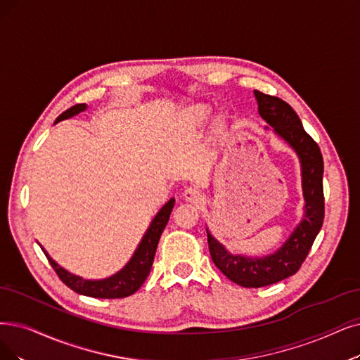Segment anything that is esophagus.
Wrapping results in <instances>:
<instances>
[{"instance_id": "1", "label": "esophagus", "mask_w": 360, "mask_h": 360, "mask_svg": "<svg viewBox=\"0 0 360 360\" xmlns=\"http://www.w3.org/2000/svg\"><path fill=\"white\" fill-rule=\"evenodd\" d=\"M183 196L186 200H189V202H198V200L202 199L204 193L200 192L198 188H188L184 191Z\"/></svg>"}]
</instances>
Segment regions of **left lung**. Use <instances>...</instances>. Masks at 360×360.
Wrapping results in <instances>:
<instances>
[{
  "instance_id": "obj_1",
  "label": "left lung",
  "mask_w": 360,
  "mask_h": 360,
  "mask_svg": "<svg viewBox=\"0 0 360 360\" xmlns=\"http://www.w3.org/2000/svg\"><path fill=\"white\" fill-rule=\"evenodd\" d=\"M254 94L262 118L273 127L276 134L288 141L300 156L306 214L283 247L264 258L232 255L207 230L212 263L227 279L243 288H262L295 275L309 255L325 217L323 158L318 143L306 133L295 110L282 98L258 90Z\"/></svg>"
}]
</instances>
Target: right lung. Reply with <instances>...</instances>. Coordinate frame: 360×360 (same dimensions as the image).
<instances>
[{"label": "right lung", "instance_id": "right-lung-1", "mask_svg": "<svg viewBox=\"0 0 360 360\" xmlns=\"http://www.w3.org/2000/svg\"><path fill=\"white\" fill-rule=\"evenodd\" d=\"M84 109H87V105L77 103L75 106L69 108L62 115H59L56 122L74 117V115L82 112ZM172 207H174V198H171L168 202L160 210V212L155 215V219L152 220L145 236H143L140 245L136 250L131 260L128 262L127 266L122 270H120L117 275H113L108 279L85 281V279H81L79 276L70 275L69 271L62 269L59 264H56L44 250L42 251H44L46 257L49 258V263L51 264L53 270L56 271V275L59 276V279L72 291H75L82 295H87V297H94V298L128 297V295L134 294L149 276L158 242H160V238L168 223Z\"/></svg>", "mask_w": 360, "mask_h": 360}]
</instances>
